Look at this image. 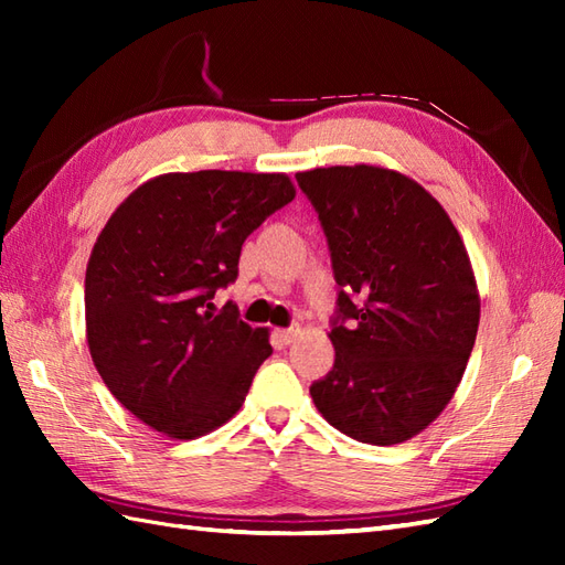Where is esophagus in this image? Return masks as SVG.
I'll use <instances>...</instances> for the list:
<instances>
[{
  "instance_id": "1",
  "label": "esophagus",
  "mask_w": 565,
  "mask_h": 565,
  "mask_svg": "<svg viewBox=\"0 0 565 565\" xmlns=\"http://www.w3.org/2000/svg\"><path fill=\"white\" fill-rule=\"evenodd\" d=\"M301 332L298 328H286V330H276V338H279L284 344H291L296 340V334Z\"/></svg>"
}]
</instances>
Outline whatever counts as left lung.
<instances>
[{"instance_id":"1","label":"left lung","mask_w":565,"mask_h":565,"mask_svg":"<svg viewBox=\"0 0 565 565\" xmlns=\"http://www.w3.org/2000/svg\"><path fill=\"white\" fill-rule=\"evenodd\" d=\"M340 286L334 364L310 395L342 435L376 447L435 423L471 356L481 298L463 239L415 179L374 164L298 172Z\"/></svg>"}]
</instances>
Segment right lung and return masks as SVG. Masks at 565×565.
I'll return each mask as SVG.
<instances>
[{
	"label": "right lung",
	"instance_id": "1",
	"mask_svg": "<svg viewBox=\"0 0 565 565\" xmlns=\"http://www.w3.org/2000/svg\"><path fill=\"white\" fill-rule=\"evenodd\" d=\"M294 196L286 174L172 172L104 225L84 276L87 344L114 398L148 427L194 439L245 403L269 330L211 301L237 279L247 235Z\"/></svg>",
	"mask_w": 565,
	"mask_h": 565
}]
</instances>
